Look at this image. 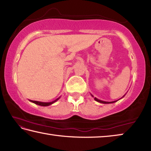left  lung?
Here are the masks:
<instances>
[{"label":"left lung","mask_w":151,"mask_h":151,"mask_svg":"<svg viewBox=\"0 0 151 151\" xmlns=\"http://www.w3.org/2000/svg\"><path fill=\"white\" fill-rule=\"evenodd\" d=\"M91 96H93V97H94V96H93V94H91ZM124 96H125V94H124V95L123 96H122V97H124ZM122 98H121V99H122ZM94 100H95L96 101L99 102V103H103V104H111V103H115V102L118 101L119 100V99L118 101H112V102H106V101H103L99 100V99H97V98H96V97H94Z\"/></svg>","instance_id":"1"}]
</instances>
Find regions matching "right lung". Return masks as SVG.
<instances>
[{"instance_id":"right-lung-1","label":"right lung","mask_w":151,"mask_h":151,"mask_svg":"<svg viewBox=\"0 0 151 151\" xmlns=\"http://www.w3.org/2000/svg\"><path fill=\"white\" fill-rule=\"evenodd\" d=\"M59 99H60V97H58V98L56 99V100L53 101L52 102H48V103H45V102H40V101H31V100H29V101L30 102H32V103H33L37 104V105H40V106H49V105H50V104H52L54 103H55V102L57 101Z\"/></svg>"}]
</instances>
